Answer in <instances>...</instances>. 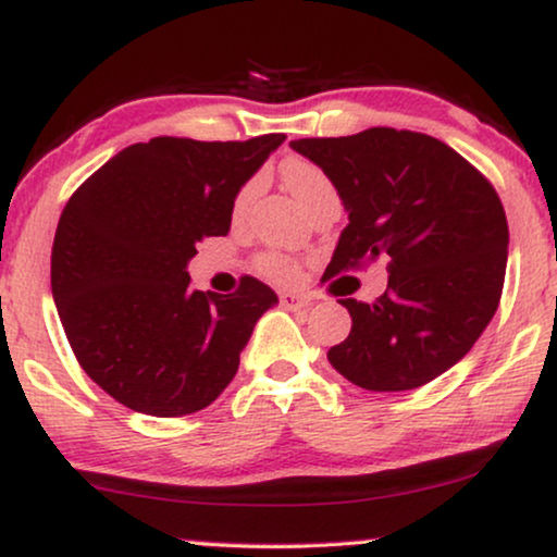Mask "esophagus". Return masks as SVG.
Masks as SVG:
<instances>
[{
    "mask_svg": "<svg viewBox=\"0 0 557 557\" xmlns=\"http://www.w3.org/2000/svg\"><path fill=\"white\" fill-rule=\"evenodd\" d=\"M278 301H281V307L288 309V311H301V309L309 307V301L304 299V296H296V294H281Z\"/></svg>",
    "mask_w": 557,
    "mask_h": 557,
    "instance_id": "1",
    "label": "esophagus"
}]
</instances>
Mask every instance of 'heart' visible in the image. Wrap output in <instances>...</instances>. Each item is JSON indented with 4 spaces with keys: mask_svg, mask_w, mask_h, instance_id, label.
Listing matches in <instances>:
<instances>
[{
    "mask_svg": "<svg viewBox=\"0 0 557 557\" xmlns=\"http://www.w3.org/2000/svg\"><path fill=\"white\" fill-rule=\"evenodd\" d=\"M281 177H284V185L288 187V193L299 200L301 208L322 193L334 189L332 180L326 177L314 162H309V159H301V157L286 159V162L281 164ZM253 193H256V182H248V185H243L238 189V195H235V202H233L235 215H240V212L248 208V202L253 200ZM258 269H261L269 278L281 281V284H288V281L299 276V265H296L288 256L276 253V250H269V253L258 256Z\"/></svg>",
    "mask_w": 557,
    "mask_h": 557,
    "instance_id": "obj_1",
    "label": "heart"
}]
</instances>
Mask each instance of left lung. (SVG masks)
<instances>
[{"label": "left lung", "mask_w": 557, "mask_h": 557, "mask_svg": "<svg viewBox=\"0 0 557 557\" xmlns=\"http://www.w3.org/2000/svg\"><path fill=\"white\" fill-rule=\"evenodd\" d=\"M337 187L349 223L324 278L387 263L372 304L342 299L349 337L326 357L364 391H413L474 347L505 286L509 231L492 182L429 134L375 126L337 139H296Z\"/></svg>", "instance_id": "left-lung-1"}]
</instances>
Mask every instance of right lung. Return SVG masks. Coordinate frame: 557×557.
<instances>
[{"label":"right lung","instance_id":"add662e5","mask_svg":"<svg viewBox=\"0 0 557 557\" xmlns=\"http://www.w3.org/2000/svg\"><path fill=\"white\" fill-rule=\"evenodd\" d=\"M284 134L248 141L157 136L132 144L67 200L50 284L81 368L121 406L157 418L208 408L231 385L271 286H189L197 243L231 231L238 189Z\"/></svg>","mask_w":557,"mask_h":557}]
</instances>
